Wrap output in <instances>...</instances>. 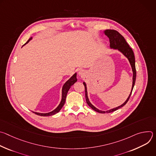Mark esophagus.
<instances>
[{
	"mask_svg": "<svg viewBox=\"0 0 156 156\" xmlns=\"http://www.w3.org/2000/svg\"><path fill=\"white\" fill-rule=\"evenodd\" d=\"M85 74H86V72H85V71L84 70L81 69V70H80L79 72H78V75H79V76H80L81 78L84 76Z\"/></svg>",
	"mask_w": 156,
	"mask_h": 156,
	"instance_id": "34e87169",
	"label": "esophagus"
}]
</instances>
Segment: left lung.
I'll return each instance as SVG.
<instances>
[{"instance_id":"8db88e82","label":"left lung","mask_w":156,"mask_h":156,"mask_svg":"<svg viewBox=\"0 0 156 156\" xmlns=\"http://www.w3.org/2000/svg\"><path fill=\"white\" fill-rule=\"evenodd\" d=\"M104 33L105 34V36H107L110 41V49H113L119 51L125 57H126L129 62V64L131 65V67L132 69L133 72V82H132V87H131V90L129 95L128 96V98L125 101V102L122 104L121 105L115 107L114 108H111L110 110H106V111H103L99 110L96 107H94L89 100L88 96H87V86L85 82H83V84L85 87V96H86V101L87 104V105L90 106L92 109L96 111V112L101 114L104 113H110L114 112L115 110H118L119 108L122 107L124 106L127 102L128 101L129 97L131 94L133 89L134 87L135 81H136V68H135V55L134 53H133V51L132 49L129 46L128 43L125 41V38L117 31L114 30H106L104 31Z\"/></svg>"}]
</instances>
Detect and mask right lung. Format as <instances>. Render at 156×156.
<instances>
[{
	"label": "right lung",
	"instance_id": "right-lung-1",
	"mask_svg": "<svg viewBox=\"0 0 156 156\" xmlns=\"http://www.w3.org/2000/svg\"><path fill=\"white\" fill-rule=\"evenodd\" d=\"M33 39V37H31L28 41L24 44L23 46H25V44H27V43H28L31 39ZM77 81V78H76V73H74V75L67 81H66L65 84H63V87H62V99L61 101L59 104V105L52 111L48 113H39V112H33L34 114H36V115H40V116H43V117H47V116H51L52 115H54L57 113H58L59 111L60 110V109L62 108V107L63 106L65 102V99H66V94H67V93L69 91V90H70V88L71 87V86L72 85H73Z\"/></svg>",
	"mask_w": 156,
	"mask_h": 156
}]
</instances>
